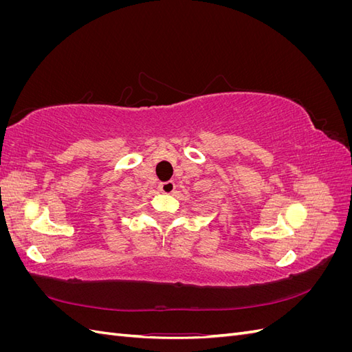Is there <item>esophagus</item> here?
I'll use <instances>...</instances> for the list:
<instances>
[{"label": "esophagus", "mask_w": 352, "mask_h": 352, "mask_svg": "<svg viewBox=\"0 0 352 352\" xmlns=\"http://www.w3.org/2000/svg\"><path fill=\"white\" fill-rule=\"evenodd\" d=\"M175 188H176V185H175V182H172V180H168V182H162L158 186V189L162 190L163 194H172Z\"/></svg>", "instance_id": "34e87169"}]
</instances>
